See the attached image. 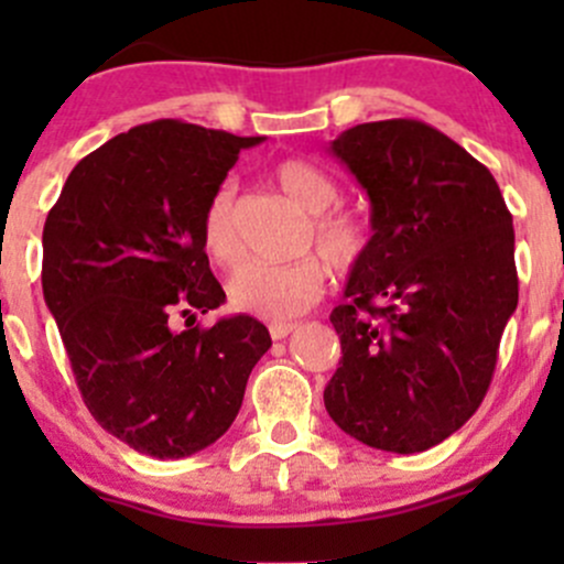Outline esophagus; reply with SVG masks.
Returning <instances> with one entry per match:
<instances>
[{
    "mask_svg": "<svg viewBox=\"0 0 564 564\" xmlns=\"http://www.w3.org/2000/svg\"><path fill=\"white\" fill-rule=\"evenodd\" d=\"M294 329H297V324H294V322H275V324H270V335H272V340L286 338V335H289V333H294Z\"/></svg>",
    "mask_w": 564,
    "mask_h": 564,
    "instance_id": "1",
    "label": "esophagus"
}]
</instances>
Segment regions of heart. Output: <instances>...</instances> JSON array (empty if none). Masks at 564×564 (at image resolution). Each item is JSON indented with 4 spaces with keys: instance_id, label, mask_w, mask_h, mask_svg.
<instances>
[{
    "instance_id": "b5f03b06",
    "label": "heart",
    "mask_w": 564,
    "mask_h": 564,
    "mask_svg": "<svg viewBox=\"0 0 564 564\" xmlns=\"http://www.w3.org/2000/svg\"><path fill=\"white\" fill-rule=\"evenodd\" d=\"M275 182L297 207L316 215L311 224V242L338 270H349L368 248V229L360 218L346 213H327L338 204L340 187L327 172L300 158L275 166ZM204 248L218 264H235L242 256L240 224H237V187L224 182L209 198L202 220ZM327 267L318 259L294 264H261L248 261L231 272L226 283L229 305L242 314L286 322L316 305L327 289Z\"/></svg>"
}]
</instances>
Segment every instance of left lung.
I'll return each instance as SVG.
<instances>
[{
	"instance_id": "left-lung-1",
	"label": "left lung",
	"mask_w": 564,
	"mask_h": 564,
	"mask_svg": "<svg viewBox=\"0 0 564 564\" xmlns=\"http://www.w3.org/2000/svg\"><path fill=\"white\" fill-rule=\"evenodd\" d=\"M371 198V240L329 314L340 338L324 406L340 431L423 453L477 412L519 305L513 215L464 147L417 119L329 144Z\"/></svg>"
}]
</instances>
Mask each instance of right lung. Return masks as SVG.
Listing matches in <instances>:
<instances>
[{
  "label": "right lung",
  "mask_w": 564,
  "mask_h": 564,
  "mask_svg": "<svg viewBox=\"0 0 564 564\" xmlns=\"http://www.w3.org/2000/svg\"><path fill=\"white\" fill-rule=\"evenodd\" d=\"M231 135L158 119L113 135L67 176L43 226V297L93 417L152 458H185L229 431L272 346L253 316L185 330L174 313L226 300L202 220L240 150Z\"/></svg>",
  "instance_id": "add662e5"
}]
</instances>
